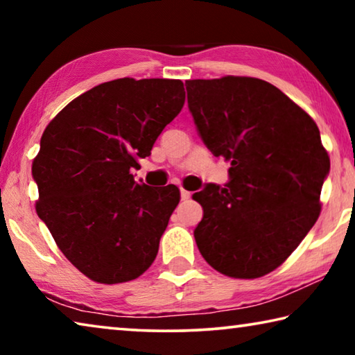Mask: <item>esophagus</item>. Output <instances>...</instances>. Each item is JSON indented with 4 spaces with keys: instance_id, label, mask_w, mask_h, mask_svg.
Returning a JSON list of instances; mask_svg holds the SVG:
<instances>
[{
    "instance_id": "1",
    "label": "esophagus",
    "mask_w": 355,
    "mask_h": 355,
    "mask_svg": "<svg viewBox=\"0 0 355 355\" xmlns=\"http://www.w3.org/2000/svg\"><path fill=\"white\" fill-rule=\"evenodd\" d=\"M180 194H182V199L183 200H188L189 199V197H191V192L189 191H186V189H180Z\"/></svg>"
}]
</instances>
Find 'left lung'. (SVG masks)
I'll use <instances>...</instances> for the list:
<instances>
[{"label": "left lung", "instance_id": "obj_1", "mask_svg": "<svg viewBox=\"0 0 355 355\" xmlns=\"http://www.w3.org/2000/svg\"><path fill=\"white\" fill-rule=\"evenodd\" d=\"M186 91L203 144L230 163L224 188L209 183L192 196L203 208L197 248L220 274L261 277L293 254L320 216L330 171L320 130L258 78L188 80Z\"/></svg>", "mask_w": 355, "mask_h": 355}]
</instances>
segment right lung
Listing matches in <instances>:
<instances>
[{
    "label": "right lung",
    "instance_id": "add662e5",
    "mask_svg": "<svg viewBox=\"0 0 355 355\" xmlns=\"http://www.w3.org/2000/svg\"><path fill=\"white\" fill-rule=\"evenodd\" d=\"M183 105L180 80L119 78L71 100L42 135L33 161L35 211L91 280L123 284L156 258L180 189L137 183L131 169Z\"/></svg>",
    "mask_w": 355,
    "mask_h": 355
}]
</instances>
